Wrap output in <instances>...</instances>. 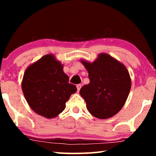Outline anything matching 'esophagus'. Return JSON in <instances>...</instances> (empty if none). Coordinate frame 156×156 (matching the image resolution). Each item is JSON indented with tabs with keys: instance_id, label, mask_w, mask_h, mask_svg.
<instances>
[{
	"instance_id": "esophagus-1",
	"label": "esophagus",
	"mask_w": 156,
	"mask_h": 156,
	"mask_svg": "<svg viewBox=\"0 0 156 156\" xmlns=\"http://www.w3.org/2000/svg\"><path fill=\"white\" fill-rule=\"evenodd\" d=\"M81 87H82V85H81L80 84H77V85H76V87H77V90H78V91H80V89H81Z\"/></svg>"
}]
</instances>
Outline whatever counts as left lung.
I'll return each mask as SVG.
<instances>
[{
	"label": "left lung",
	"mask_w": 156,
	"mask_h": 156,
	"mask_svg": "<svg viewBox=\"0 0 156 156\" xmlns=\"http://www.w3.org/2000/svg\"><path fill=\"white\" fill-rule=\"evenodd\" d=\"M80 62L87 70L90 80L80 90L89 112L99 119L114 116L124 106L131 89L127 69L106 53L98 54L93 62L83 59Z\"/></svg>",
	"instance_id": "obj_1"
}]
</instances>
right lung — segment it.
Listing matches in <instances>:
<instances>
[{
	"label": "right lung",
	"mask_w": 156,
	"mask_h": 156,
	"mask_svg": "<svg viewBox=\"0 0 156 156\" xmlns=\"http://www.w3.org/2000/svg\"><path fill=\"white\" fill-rule=\"evenodd\" d=\"M21 86L31 109L47 118H54L62 113L66 102L77 91L74 84L69 83L63 65L54 54L44 55L28 66Z\"/></svg>",
	"instance_id": "1"
}]
</instances>
